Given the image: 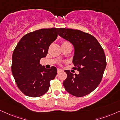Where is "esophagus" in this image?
Here are the masks:
<instances>
[{"instance_id":"1","label":"esophagus","mask_w":120,"mask_h":120,"mask_svg":"<svg viewBox=\"0 0 120 120\" xmlns=\"http://www.w3.org/2000/svg\"><path fill=\"white\" fill-rule=\"evenodd\" d=\"M63 71V70H62V69H57V72H58V73H60V72H62Z\"/></svg>"}]
</instances>
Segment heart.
I'll list each match as a JSON object with an SVG mask.
<instances>
[{"mask_svg": "<svg viewBox=\"0 0 120 120\" xmlns=\"http://www.w3.org/2000/svg\"><path fill=\"white\" fill-rule=\"evenodd\" d=\"M68 43H69L67 42H66V41H64V42H62V44H68Z\"/></svg>", "mask_w": 120, "mask_h": 120, "instance_id": "obj_1", "label": "heart"}]
</instances>
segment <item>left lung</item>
<instances>
[{"label":"left lung","mask_w":120,"mask_h":120,"mask_svg":"<svg viewBox=\"0 0 120 120\" xmlns=\"http://www.w3.org/2000/svg\"><path fill=\"white\" fill-rule=\"evenodd\" d=\"M58 34L75 47L73 63L78 75L65 71L67 77L63 84L69 94L76 97L90 94L100 85L106 68V56L96 38L77 29L60 28Z\"/></svg>","instance_id":"1"}]
</instances>
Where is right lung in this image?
<instances>
[{"label": "right lung", "mask_w": 120, "mask_h": 120, "mask_svg": "<svg viewBox=\"0 0 120 120\" xmlns=\"http://www.w3.org/2000/svg\"><path fill=\"white\" fill-rule=\"evenodd\" d=\"M59 28L41 29L21 38L12 55L11 72L18 87L25 95L38 97L45 94L54 79L57 69H45L40 60L48 53L49 45L57 37Z\"/></svg>", "instance_id": "1"}]
</instances>
